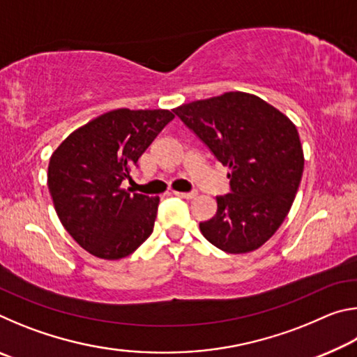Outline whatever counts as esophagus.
<instances>
[{"mask_svg": "<svg viewBox=\"0 0 357 357\" xmlns=\"http://www.w3.org/2000/svg\"><path fill=\"white\" fill-rule=\"evenodd\" d=\"M174 195L176 197H181V198H185V200H193V198H197L198 193L197 192H173Z\"/></svg>", "mask_w": 357, "mask_h": 357, "instance_id": "34e87169", "label": "esophagus"}]
</instances>
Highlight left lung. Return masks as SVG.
Here are the masks:
<instances>
[{"label": "left lung", "instance_id": "1", "mask_svg": "<svg viewBox=\"0 0 357 357\" xmlns=\"http://www.w3.org/2000/svg\"><path fill=\"white\" fill-rule=\"evenodd\" d=\"M229 168L231 193L217 197V213L200 223L211 244L249 253L279 229L304 172V151L291 119L255 94L231 91L174 108Z\"/></svg>", "mask_w": 357, "mask_h": 357}]
</instances>
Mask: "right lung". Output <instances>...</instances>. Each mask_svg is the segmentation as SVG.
I'll return each mask as SVG.
<instances>
[{"instance_id": "add662e5", "label": "right lung", "mask_w": 357, "mask_h": 357, "mask_svg": "<svg viewBox=\"0 0 357 357\" xmlns=\"http://www.w3.org/2000/svg\"><path fill=\"white\" fill-rule=\"evenodd\" d=\"M174 110L107 112L75 129L53 151L47 184L53 206L72 238L91 255L121 259L154 228L159 197L121 187Z\"/></svg>"}]
</instances>
